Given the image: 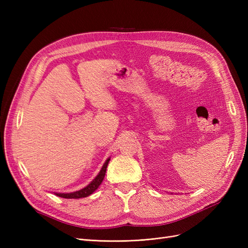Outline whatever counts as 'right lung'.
Masks as SVG:
<instances>
[{
	"instance_id": "add662e5",
	"label": "right lung",
	"mask_w": 248,
	"mask_h": 248,
	"mask_svg": "<svg viewBox=\"0 0 248 248\" xmlns=\"http://www.w3.org/2000/svg\"><path fill=\"white\" fill-rule=\"evenodd\" d=\"M108 161H109V158L106 161V163L103 164V167H102L101 170L99 171V174L97 175V177L93 180V181L88 186H86L85 188H82L76 192H71V193H56V194L58 197L64 198V199H80V198H86V197L90 196V194H92L97 188H98L99 185L103 181V178H104V176H106V171H107Z\"/></svg>"
}]
</instances>
